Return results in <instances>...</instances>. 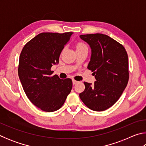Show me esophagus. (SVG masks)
Wrapping results in <instances>:
<instances>
[{"mask_svg":"<svg viewBox=\"0 0 146 146\" xmlns=\"http://www.w3.org/2000/svg\"><path fill=\"white\" fill-rule=\"evenodd\" d=\"M72 82H73V85H75V84H77V83L78 82V81H76V80H74V79H73Z\"/></svg>","mask_w":146,"mask_h":146,"instance_id":"obj_1","label":"esophagus"}]
</instances>
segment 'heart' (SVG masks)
<instances>
[{"label": "heart", "instance_id": "b5f03b06", "mask_svg": "<svg viewBox=\"0 0 146 146\" xmlns=\"http://www.w3.org/2000/svg\"><path fill=\"white\" fill-rule=\"evenodd\" d=\"M87 48V46H86V44L82 42H78L76 44V51L81 50V49Z\"/></svg>", "mask_w": 146, "mask_h": 146}]
</instances>
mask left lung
<instances>
[{"instance_id":"left-lung-1","label":"left lung","mask_w":146,"mask_h":146,"mask_svg":"<svg viewBox=\"0 0 146 146\" xmlns=\"http://www.w3.org/2000/svg\"><path fill=\"white\" fill-rule=\"evenodd\" d=\"M80 37L91 48L88 66L96 81L84 82L85 90L79 97L90 110L102 111L119 99L129 80L127 53L122 44L106 35H82Z\"/></svg>"}]
</instances>
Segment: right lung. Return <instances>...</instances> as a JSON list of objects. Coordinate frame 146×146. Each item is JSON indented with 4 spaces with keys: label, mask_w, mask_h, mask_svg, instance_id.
I'll list each match as a JSON object with an SVG mask.
<instances>
[{
    "label": "right lung",
    "mask_w": 146,
    "mask_h": 146,
    "mask_svg": "<svg viewBox=\"0 0 146 146\" xmlns=\"http://www.w3.org/2000/svg\"><path fill=\"white\" fill-rule=\"evenodd\" d=\"M73 32L41 33L26 43L19 57V76L29 100L41 110L53 112L60 109L70 93L71 78L51 75V67Z\"/></svg>",
    "instance_id": "1"
}]
</instances>
